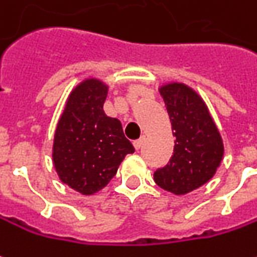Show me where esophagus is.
<instances>
[{"label":"esophagus","mask_w":257,"mask_h":257,"mask_svg":"<svg viewBox=\"0 0 257 257\" xmlns=\"http://www.w3.org/2000/svg\"><path fill=\"white\" fill-rule=\"evenodd\" d=\"M145 139H146V138H145V136H142L141 139H138V141L134 142V146H135V149H136V150H139V149L143 146V143H145Z\"/></svg>","instance_id":"obj_1"}]
</instances>
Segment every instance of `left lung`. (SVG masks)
I'll return each instance as SVG.
<instances>
[{"label":"left lung","instance_id":"obj_1","mask_svg":"<svg viewBox=\"0 0 257 257\" xmlns=\"http://www.w3.org/2000/svg\"><path fill=\"white\" fill-rule=\"evenodd\" d=\"M175 136L168 164L154 172V182L174 195H186L214 177L221 164V135L204 100L192 87L170 82L159 87Z\"/></svg>","mask_w":257,"mask_h":257}]
</instances>
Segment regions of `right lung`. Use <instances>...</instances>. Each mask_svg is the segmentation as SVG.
Here are the masks:
<instances>
[{
	"label": "right lung",
	"mask_w": 257,
	"mask_h": 257,
	"mask_svg": "<svg viewBox=\"0 0 257 257\" xmlns=\"http://www.w3.org/2000/svg\"><path fill=\"white\" fill-rule=\"evenodd\" d=\"M108 86L87 78L66 98L53 143V163L60 179L73 191L90 196L101 191L134 153L122 125L104 114Z\"/></svg>",
	"instance_id": "add662e5"
}]
</instances>
